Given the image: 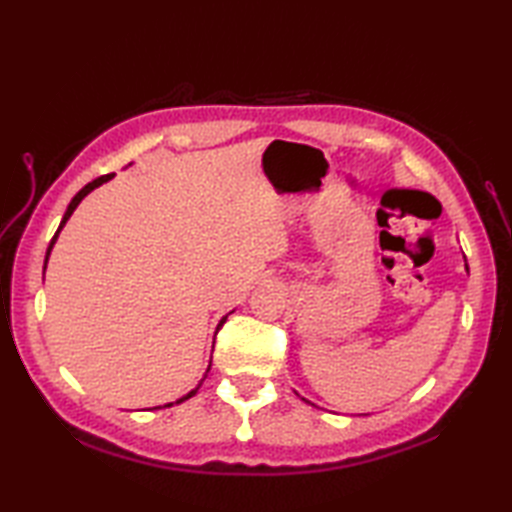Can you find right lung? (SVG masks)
Wrapping results in <instances>:
<instances>
[{
	"mask_svg": "<svg viewBox=\"0 0 512 512\" xmlns=\"http://www.w3.org/2000/svg\"><path fill=\"white\" fill-rule=\"evenodd\" d=\"M114 178V173H107V176H101V178H96V180H92V182H88V184H85V187L79 191V193H76L74 195V198H72V202L68 204V211H65V215H63V220H61V224H59V228H57V233H54V237L50 239V246H48V250H46V262H43V273H46V264H48V257H50V250H52V246H54V242H57V237H59V233H61V228L65 226V222H68L70 220V215L74 213V209H76V206H79V202L85 198V195H88L90 191H94L96 187H101V184L103 182H107V180H112ZM224 321H226V317L220 321V325H217V332H220V328H222V325H224ZM209 369H211V365H209ZM209 369H206V374H209ZM206 374H204V378H206ZM202 378V380H204ZM202 385V383H200ZM200 385L198 387H195V389H191L189 391V394L187 396H182L178 402H184V400H189L191 396H195V391H198L200 389ZM165 407H171V402H169V405H165ZM154 409H160V407H154Z\"/></svg>",
	"mask_w": 512,
	"mask_h": 512,
	"instance_id": "1",
	"label": "right lung"
}]
</instances>
